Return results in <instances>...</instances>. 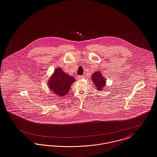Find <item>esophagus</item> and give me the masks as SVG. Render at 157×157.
Returning a JSON list of instances; mask_svg holds the SVG:
<instances>
[{
	"instance_id": "obj_1",
	"label": "esophagus",
	"mask_w": 157,
	"mask_h": 157,
	"mask_svg": "<svg viewBox=\"0 0 157 157\" xmlns=\"http://www.w3.org/2000/svg\"><path fill=\"white\" fill-rule=\"evenodd\" d=\"M85 78V77H84L83 75H78V76H77V78H78V80L83 79V78Z\"/></svg>"
}]
</instances>
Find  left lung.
Listing matches in <instances>:
<instances>
[{"instance_id":"8db88e82","label":"left lung","mask_w":157,"mask_h":157,"mask_svg":"<svg viewBox=\"0 0 157 157\" xmlns=\"http://www.w3.org/2000/svg\"><path fill=\"white\" fill-rule=\"evenodd\" d=\"M91 78L92 81L95 86V89L99 91L104 89V87L106 86V80L105 77H103L101 72L100 71L95 72L94 74H92Z\"/></svg>"}]
</instances>
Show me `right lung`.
<instances>
[{
	"label": "right lung",
	"mask_w": 157,
	"mask_h": 157,
	"mask_svg": "<svg viewBox=\"0 0 157 157\" xmlns=\"http://www.w3.org/2000/svg\"><path fill=\"white\" fill-rule=\"evenodd\" d=\"M75 82V79L72 76L63 71L61 68H56L48 80V85L50 91L62 97L69 92Z\"/></svg>",
	"instance_id": "right-lung-1"
}]
</instances>
